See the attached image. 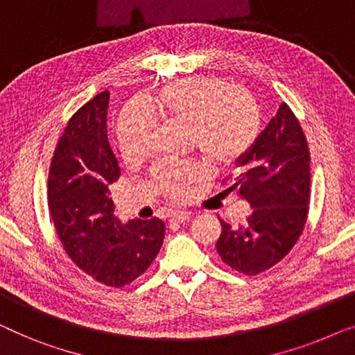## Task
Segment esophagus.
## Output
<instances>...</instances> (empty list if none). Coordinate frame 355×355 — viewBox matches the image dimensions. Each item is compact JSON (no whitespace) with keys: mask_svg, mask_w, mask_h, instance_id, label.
<instances>
[{"mask_svg":"<svg viewBox=\"0 0 355 355\" xmlns=\"http://www.w3.org/2000/svg\"><path fill=\"white\" fill-rule=\"evenodd\" d=\"M190 218V213L187 211H174L169 216V224H182Z\"/></svg>","mask_w":355,"mask_h":355,"instance_id":"obj_1","label":"esophagus"}]
</instances>
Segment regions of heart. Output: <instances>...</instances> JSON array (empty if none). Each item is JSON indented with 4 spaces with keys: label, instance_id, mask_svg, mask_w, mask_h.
Segmentation results:
<instances>
[{
    "label": "heart",
    "instance_id": "heart-1",
    "mask_svg": "<svg viewBox=\"0 0 355 355\" xmlns=\"http://www.w3.org/2000/svg\"><path fill=\"white\" fill-rule=\"evenodd\" d=\"M153 118L189 126V142L216 168H232L258 142L263 116L250 92L220 76H186L158 89L141 105L121 112L116 142L126 162L146 157L155 121ZM209 176L203 162L160 163L152 169V184L171 198L181 197L190 184Z\"/></svg>",
    "mask_w": 355,
    "mask_h": 355
}]
</instances>
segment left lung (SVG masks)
I'll list each match as a JSON object with an SVG mask.
<instances>
[{
	"instance_id": "8db88e82",
	"label": "left lung",
	"mask_w": 355,
	"mask_h": 355,
	"mask_svg": "<svg viewBox=\"0 0 355 355\" xmlns=\"http://www.w3.org/2000/svg\"><path fill=\"white\" fill-rule=\"evenodd\" d=\"M239 165L237 176L227 178V192L248 200L253 211L239 227L218 216L223 232L216 250L230 269L258 275L290 253L309 213L311 152L288 104L279 107Z\"/></svg>"
}]
</instances>
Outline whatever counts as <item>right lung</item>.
<instances>
[{
	"label": "right lung",
	"mask_w": 355,
	"mask_h": 355,
	"mask_svg": "<svg viewBox=\"0 0 355 355\" xmlns=\"http://www.w3.org/2000/svg\"><path fill=\"white\" fill-rule=\"evenodd\" d=\"M110 92H99L67 123L48 176V207L65 253L91 279L120 288L148 269L165 237L158 218L121 225L109 198L120 166L107 141Z\"/></svg>",
	"instance_id": "obj_1"
}]
</instances>
